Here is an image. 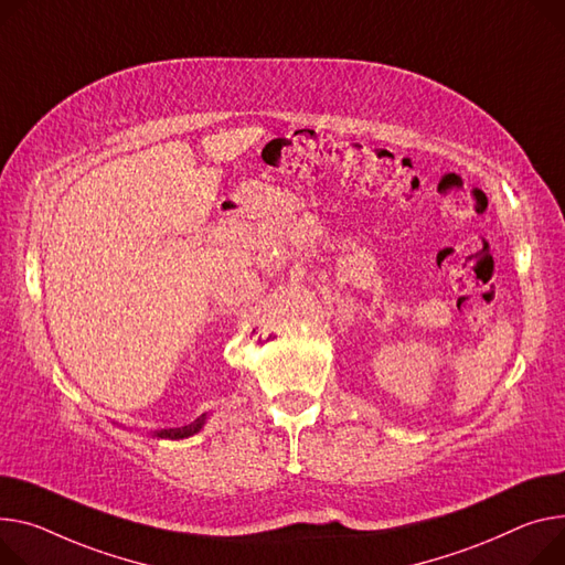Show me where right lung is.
<instances>
[{
	"mask_svg": "<svg viewBox=\"0 0 565 565\" xmlns=\"http://www.w3.org/2000/svg\"><path fill=\"white\" fill-rule=\"evenodd\" d=\"M209 416L206 413H202V416L198 420H193L191 425H183V427H174V429H157V431H149V436L152 438H166V440H181V438H191L195 436L198 431H202V427L206 425Z\"/></svg>",
	"mask_w": 565,
	"mask_h": 565,
	"instance_id": "add662e5",
	"label": "right lung"
}]
</instances>
